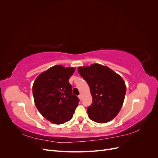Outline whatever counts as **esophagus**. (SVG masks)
<instances>
[{"instance_id":"1","label":"esophagus","mask_w":158,"mask_h":158,"mask_svg":"<svg viewBox=\"0 0 158 158\" xmlns=\"http://www.w3.org/2000/svg\"><path fill=\"white\" fill-rule=\"evenodd\" d=\"M78 98H79V99L81 100V99H82V95H81V94H80L79 95H78Z\"/></svg>"}]
</instances>
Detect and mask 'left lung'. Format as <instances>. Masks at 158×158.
Listing matches in <instances>:
<instances>
[{"instance_id":"obj_1","label":"left lung","mask_w":158,"mask_h":158,"mask_svg":"<svg viewBox=\"0 0 158 158\" xmlns=\"http://www.w3.org/2000/svg\"><path fill=\"white\" fill-rule=\"evenodd\" d=\"M78 70L89 85L93 98L87 109L89 118L98 123L111 121L120 111L125 97L127 88L121 76L99 64L81 66Z\"/></svg>"}]
</instances>
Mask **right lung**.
<instances>
[{
	"label": "right lung",
	"mask_w": 158,
	"mask_h": 158,
	"mask_svg": "<svg viewBox=\"0 0 158 158\" xmlns=\"http://www.w3.org/2000/svg\"><path fill=\"white\" fill-rule=\"evenodd\" d=\"M73 67L56 65L42 73L33 85V95L38 111L56 125L70 121L78 106L79 99L72 93L69 80Z\"/></svg>",
	"instance_id": "add662e5"
}]
</instances>
